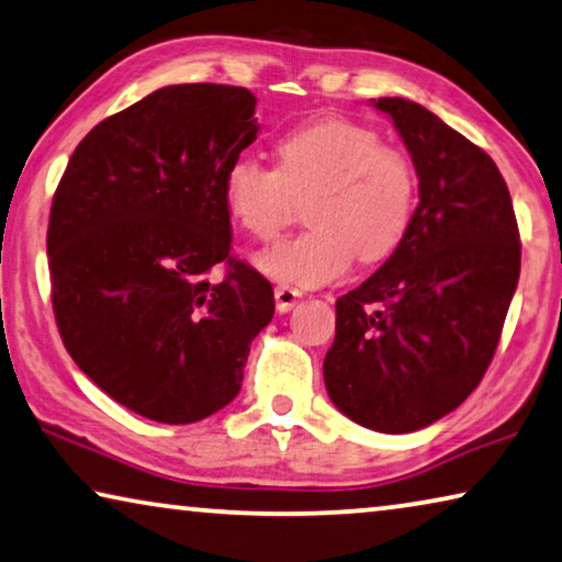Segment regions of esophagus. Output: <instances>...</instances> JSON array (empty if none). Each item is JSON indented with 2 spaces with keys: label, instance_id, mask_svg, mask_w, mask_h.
I'll list each match as a JSON object with an SVG mask.
<instances>
[{
  "label": "esophagus",
  "instance_id": "esophagus-1",
  "mask_svg": "<svg viewBox=\"0 0 562 562\" xmlns=\"http://www.w3.org/2000/svg\"><path fill=\"white\" fill-rule=\"evenodd\" d=\"M300 297H303V292L290 288V284H278V288H274V300H278L280 313H290V310L300 303Z\"/></svg>",
  "mask_w": 562,
  "mask_h": 562
}]
</instances>
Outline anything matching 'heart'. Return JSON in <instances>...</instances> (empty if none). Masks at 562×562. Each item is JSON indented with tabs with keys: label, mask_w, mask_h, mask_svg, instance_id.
Returning <instances> with one entry per match:
<instances>
[{
	"label": "heart",
	"mask_w": 562,
	"mask_h": 562,
	"mask_svg": "<svg viewBox=\"0 0 562 562\" xmlns=\"http://www.w3.org/2000/svg\"><path fill=\"white\" fill-rule=\"evenodd\" d=\"M274 169L239 156L224 169V209L255 239H272L305 199L300 237L255 257L267 278L317 288L353 265L389 257L406 237L416 209V171L404 150L381 144L361 123L321 119L274 140Z\"/></svg>",
	"instance_id": "heart-1"
}]
</instances>
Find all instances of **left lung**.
I'll use <instances>...</instances> for the list:
<instances>
[{"label":"left lung","instance_id":"left-lung-1","mask_svg":"<svg viewBox=\"0 0 562 562\" xmlns=\"http://www.w3.org/2000/svg\"><path fill=\"white\" fill-rule=\"evenodd\" d=\"M373 105L396 125L418 176L406 237L335 303L325 389L381 434L424 429L480 386L520 280V232L497 164L404 98Z\"/></svg>","mask_w":562,"mask_h":562}]
</instances>
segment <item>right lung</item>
<instances>
[{
    "label": "right lung",
    "mask_w": 562,
    "mask_h": 562,
    "mask_svg": "<svg viewBox=\"0 0 562 562\" xmlns=\"http://www.w3.org/2000/svg\"><path fill=\"white\" fill-rule=\"evenodd\" d=\"M247 88L166 86L100 121L47 227L57 328L82 373L150 422L194 424L241 389L272 284L229 255L224 169L257 138ZM227 263L222 283L207 280Z\"/></svg>",
    "instance_id": "add662e5"
}]
</instances>
